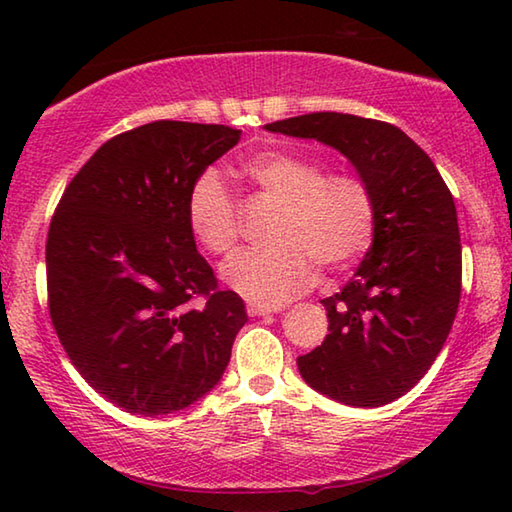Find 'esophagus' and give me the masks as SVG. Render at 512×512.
Returning <instances> with one entry per match:
<instances>
[{"label": "esophagus", "instance_id": "obj_1", "mask_svg": "<svg viewBox=\"0 0 512 512\" xmlns=\"http://www.w3.org/2000/svg\"><path fill=\"white\" fill-rule=\"evenodd\" d=\"M246 311H248V316H266V314H271V311H280V307L259 305V302H248Z\"/></svg>", "mask_w": 512, "mask_h": 512}]
</instances>
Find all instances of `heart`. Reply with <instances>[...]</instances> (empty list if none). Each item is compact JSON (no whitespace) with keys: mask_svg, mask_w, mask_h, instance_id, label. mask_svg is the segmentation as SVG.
<instances>
[{"mask_svg":"<svg viewBox=\"0 0 512 512\" xmlns=\"http://www.w3.org/2000/svg\"><path fill=\"white\" fill-rule=\"evenodd\" d=\"M257 194L275 201L273 244L248 248L223 266V282L259 305H280L316 280V264L343 271L370 248L377 230V201L370 185L352 173H325L323 162L302 153L264 151L239 167ZM187 225L216 257L230 255L244 230L241 207L219 173L205 169L185 201Z\"/></svg>","mask_w":512,"mask_h":512,"instance_id":"obj_1","label":"heart"}]
</instances>
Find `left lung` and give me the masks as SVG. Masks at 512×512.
Instances as JSON below:
<instances>
[{
	"label": "left lung",
	"instance_id": "1",
	"mask_svg": "<svg viewBox=\"0 0 512 512\" xmlns=\"http://www.w3.org/2000/svg\"><path fill=\"white\" fill-rule=\"evenodd\" d=\"M339 149L377 201L368 255L323 302L329 334L298 357L302 379L332 400L381 406L427 375L461 300V235L452 192L436 164L386 121L311 112L266 124Z\"/></svg>",
	"mask_w": 512,
	"mask_h": 512
}]
</instances>
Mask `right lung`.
Returning a JSON list of instances; mask_svg holds the SVG:
<instances>
[{"label":"right lung","instance_id":"obj_1","mask_svg":"<svg viewBox=\"0 0 512 512\" xmlns=\"http://www.w3.org/2000/svg\"><path fill=\"white\" fill-rule=\"evenodd\" d=\"M221 124L151 121L115 135L69 180L47 235L60 345L119 409H185L221 379L248 320L196 250L192 180L239 142Z\"/></svg>","mask_w":512,"mask_h":512}]
</instances>
